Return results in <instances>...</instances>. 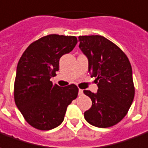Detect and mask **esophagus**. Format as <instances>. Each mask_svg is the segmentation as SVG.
<instances>
[{
	"label": "esophagus",
	"instance_id": "esophagus-1",
	"mask_svg": "<svg viewBox=\"0 0 148 148\" xmlns=\"http://www.w3.org/2000/svg\"><path fill=\"white\" fill-rule=\"evenodd\" d=\"M82 94H83V91H82V90H81V89H79V90H78V95H82Z\"/></svg>",
	"mask_w": 148,
	"mask_h": 148
}]
</instances>
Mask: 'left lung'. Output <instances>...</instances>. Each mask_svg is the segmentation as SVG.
<instances>
[{"label":"left lung","mask_w":148,"mask_h":148,"mask_svg":"<svg viewBox=\"0 0 148 148\" xmlns=\"http://www.w3.org/2000/svg\"><path fill=\"white\" fill-rule=\"evenodd\" d=\"M79 49L88 59V71L98 91H83L92 105L84 112L88 123L99 128L117 124L127 114L134 97L132 68L120 48L101 36L78 37Z\"/></svg>","instance_id":"obj_1"}]
</instances>
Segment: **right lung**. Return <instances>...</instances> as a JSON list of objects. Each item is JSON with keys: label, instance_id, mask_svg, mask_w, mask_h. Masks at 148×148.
<instances>
[{"label": "right lung", "instance_id": "obj_1", "mask_svg": "<svg viewBox=\"0 0 148 148\" xmlns=\"http://www.w3.org/2000/svg\"><path fill=\"white\" fill-rule=\"evenodd\" d=\"M77 43L75 36H44L29 45L19 60L14 101L25 120L36 129L49 130L60 125L68 105L78 96L76 85L61 87L50 81L59 70L60 58Z\"/></svg>", "mask_w": 148, "mask_h": 148}]
</instances>
